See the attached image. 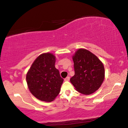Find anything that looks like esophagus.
I'll list each match as a JSON object with an SVG mask.
<instances>
[{"label": "esophagus", "mask_w": 128, "mask_h": 128, "mask_svg": "<svg viewBox=\"0 0 128 128\" xmlns=\"http://www.w3.org/2000/svg\"><path fill=\"white\" fill-rule=\"evenodd\" d=\"M70 76H66V78L64 79V80L65 81H68V80H70Z\"/></svg>", "instance_id": "esophagus-1"}]
</instances>
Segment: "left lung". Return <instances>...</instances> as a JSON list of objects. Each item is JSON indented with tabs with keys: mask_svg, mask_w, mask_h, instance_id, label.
I'll use <instances>...</instances> for the list:
<instances>
[{
	"mask_svg": "<svg viewBox=\"0 0 128 128\" xmlns=\"http://www.w3.org/2000/svg\"><path fill=\"white\" fill-rule=\"evenodd\" d=\"M75 75L70 82L79 92L90 94L102 85L104 79V67L94 54L80 48L73 56Z\"/></svg>",
	"mask_w": 128,
	"mask_h": 128,
	"instance_id": "obj_1",
	"label": "left lung"
}]
</instances>
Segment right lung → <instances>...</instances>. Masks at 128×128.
<instances>
[{
    "mask_svg": "<svg viewBox=\"0 0 128 128\" xmlns=\"http://www.w3.org/2000/svg\"><path fill=\"white\" fill-rule=\"evenodd\" d=\"M55 56L44 53L34 61L26 74L30 93L39 100L52 102L59 94L64 80L55 67Z\"/></svg>",
    "mask_w": 128,
    "mask_h": 128,
    "instance_id": "1",
    "label": "right lung"
}]
</instances>
